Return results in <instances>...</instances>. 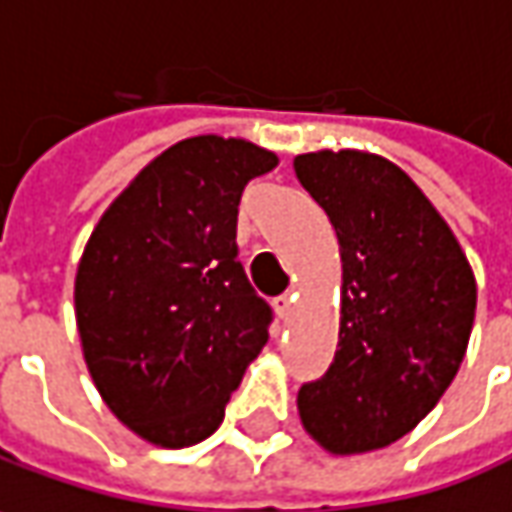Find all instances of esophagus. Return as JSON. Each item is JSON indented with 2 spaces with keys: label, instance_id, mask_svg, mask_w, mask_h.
Returning a JSON list of instances; mask_svg holds the SVG:
<instances>
[{
  "label": "esophagus",
  "instance_id": "esophagus-1",
  "mask_svg": "<svg viewBox=\"0 0 512 512\" xmlns=\"http://www.w3.org/2000/svg\"><path fill=\"white\" fill-rule=\"evenodd\" d=\"M292 300H295V295H289V292H283V295L275 298V312H278L283 321H286V318H289V312H292Z\"/></svg>",
  "mask_w": 512,
  "mask_h": 512
}]
</instances>
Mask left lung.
<instances>
[{
    "mask_svg": "<svg viewBox=\"0 0 512 512\" xmlns=\"http://www.w3.org/2000/svg\"><path fill=\"white\" fill-rule=\"evenodd\" d=\"M295 174L335 226L344 263L338 349L300 387V421L329 453L381 450L453 384L476 280L433 203L384 157L315 151L295 157Z\"/></svg>",
    "mask_w": 512,
    "mask_h": 512,
    "instance_id": "left-lung-1",
    "label": "left lung"
}]
</instances>
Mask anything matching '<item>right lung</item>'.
Masks as SVG:
<instances>
[{"instance_id": "add662e5", "label": "right lung", "mask_w": 512, "mask_h": 512, "mask_svg": "<svg viewBox=\"0 0 512 512\" xmlns=\"http://www.w3.org/2000/svg\"><path fill=\"white\" fill-rule=\"evenodd\" d=\"M278 157L246 140L171 145L111 203L79 260L85 364L111 412L145 441L191 447L220 427L272 306L237 260V206Z\"/></svg>"}]
</instances>
